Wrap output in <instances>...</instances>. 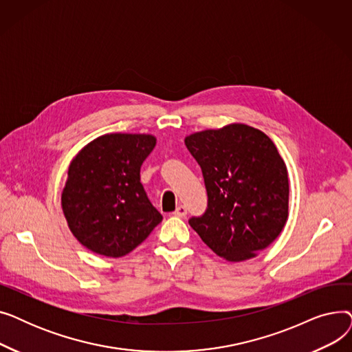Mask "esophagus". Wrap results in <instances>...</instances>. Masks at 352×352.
Returning a JSON list of instances; mask_svg holds the SVG:
<instances>
[{
    "label": "esophagus",
    "mask_w": 352,
    "mask_h": 352,
    "mask_svg": "<svg viewBox=\"0 0 352 352\" xmlns=\"http://www.w3.org/2000/svg\"><path fill=\"white\" fill-rule=\"evenodd\" d=\"M174 215L175 217H186L187 215V208L184 206H178L177 210L174 211Z\"/></svg>",
    "instance_id": "34e87169"
}]
</instances>
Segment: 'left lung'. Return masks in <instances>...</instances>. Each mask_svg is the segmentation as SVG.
Listing matches in <instances>:
<instances>
[{"label":"left lung","mask_w":352,"mask_h":352,"mask_svg":"<svg viewBox=\"0 0 352 352\" xmlns=\"http://www.w3.org/2000/svg\"><path fill=\"white\" fill-rule=\"evenodd\" d=\"M204 177L208 207L190 226L217 255L250 260L278 236L288 219V173L274 142L245 124L186 138Z\"/></svg>","instance_id":"obj_1"}]
</instances>
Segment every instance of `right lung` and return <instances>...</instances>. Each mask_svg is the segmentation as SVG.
Segmentation results:
<instances>
[{
	"label": "right lung",
	"mask_w": 352,
	"mask_h": 352,
	"mask_svg": "<svg viewBox=\"0 0 352 352\" xmlns=\"http://www.w3.org/2000/svg\"><path fill=\"white\" fill-rule=\"evenodd\" d=\"M155 141L148 134H105L71 161L61 206L72 235L89 251L124 256L162 221L140 181Z\"/></svg>",
	"instance_id": "right-lung-1"
}]
</instances>
